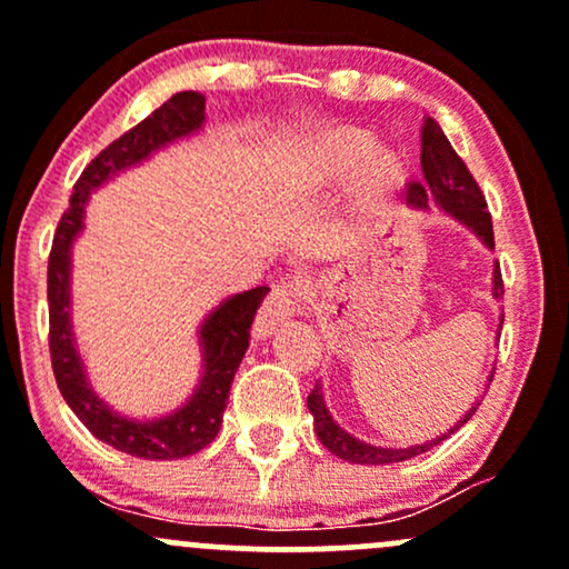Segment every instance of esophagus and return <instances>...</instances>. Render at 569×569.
Here are the masks:
<instances>
[{
	"label": "esophagus",
	"mask_w": 569,
	"mask_h": 569,
	"mask_svg": "<svg viewBox=\"0 0 569 569\" xmlns=\"http://www.w3.org/2000/svg\"><path fill=\"white\" fill-rule=\"evenodd\" d=\"M302 299L305 293L299 289V283H293V280H280L278 286H272V291L267 293V299L257 312L253 335L270 337L280 321H286V318L299 310V302H302Z\"/></svg>",
	"instance_id": "obj_1"
}]
</instances>
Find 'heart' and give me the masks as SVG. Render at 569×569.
<instances>
[{"mask_svg": "<svg viewBox=\"0 0 569 569\" xmlns=\"http://www.w3.org/2000/svg\"><path fill=\"white\" fill-rule=\"evenodd\" d=\"M377 141L369 133L356 128H337L323 133L316 141V147L310 149V158H307V173L305 184L321 187V184H339V181H348L361 171L363 166L375 154ZM398 173V162L393 154H380L371 162V181L377 187L390 184Z\"/></svg>", "mask_w": 569, "mask_h": 569, "instance_id": "1", "label": "heart"}]
</instances>
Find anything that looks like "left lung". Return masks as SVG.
<instances>
[{
  "mask_svg": "<svg viewBox=\"0 0 569 569\" xmlns=\"http://www.w3.org/2000/svg\"><path fill=\"white\" fill-rule=\"evenodd\" d=\"M420 166H422V181H409L407 189V202L417 208H428V200H436L447 213H452L455 219H460L462 224L471 227V230L479 234L481 240L489 248H495V232H492V217L487 211V200L481 194L479 184L468 171V166L462 162L460 154L455 152L452 143H449L443 130L439 128V122L433 117H426L422 122V136H420ZM495 299H502V276L500 267H495ZM502 326V323H500ZM495 371L489 375L487 382H492ZM485 398V396H481ZM479 401L473 403L471 409L466 411L460 422L455 428H449V433L439 436V439L428 441V443H417V447H407V449H388V447H375V443H367L356 436H350L348 430H342L331 420L329 409H326L321 385L316 382V388L310 390L307 396V409H310L312 422H316V433L318 439L331 455H337L339 460L348 462H358V466H385V462H401L409 460V457H417L428 449H433L436 443H441L443 439L460 430L468 420L476 415L479 409Z\"/></svg>",
  "mask_w": 569,
  "mask_h": 569,
  "instance_id": "left-lung-1",
  "label": "left lung"
}]
</instances>
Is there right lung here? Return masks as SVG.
I'll list each match as a JSON object with an SVG mask.
<instances>
[{"label": "right lung", "instance_id": "right-lung-1", "mask_svg": "<svg viewBox=\"0 0 569 569\" xmlns=\"http://www.w3.org/2000/svg\"><path fill=\"white\" fill-rule=\"evenodd\" d=\"M202 120H206V96L184 90V93L168 98L147 120L122 133L107 149H101V154L90 160V166L77 179L69 208L58 221L48 259L50 361H53L58 390L96 439L126 455L143 457V460H179V457L200 452L202 447L217 439L227 398H230L232 377L243 361L248 339H251L253 316L270 289L257 286L251 291L234 293L206 318L200 329L202 377L198 390L184 407L176 409L173 415L160 417V420H128L93 393L80 356H77L69 321L71 243L82 232L84 202L90 198V189L103 184L109 176L122 168L147 160L154 149L166 147L168 141L194 133Z\"/></svg>", "mask_w": 569, "mask_h": 569}]
</instances>
